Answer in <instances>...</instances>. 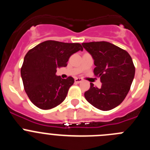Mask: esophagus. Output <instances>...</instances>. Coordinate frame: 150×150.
Returning a JSON list of instances; mask_svg holds the SVG:
<instances>
[{"mask_svg": "<svg viewBox=\"0 0 150 150\" xmlns=\"http://www.w3.org/2000/svg\"><path fill=\"white\" fill-rule=\"evenodd\" d=\"M82 81H83V79H82L81 78H75V79H74V82L76 83H81Z\"/></svg>", "mask_w": 150, "mask_h": 150, "instance_id": "obj_1", "label": "esophagus"}]
</instances>
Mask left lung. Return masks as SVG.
Here are the masks:
<instances>
[{
    "label": "left lung",
    "mask_w": 150,
    "mask_h": 150,
    "mask_svg": "<svg viewBox=\"0 0 150 150\" xmlns=\"http://www.w3.org/2000/svg\"><path fill=\"white\" fill-rule=\"evenodd\" d=\"M82 45L93 58L94 74L100 78L102 83L100 88L90 83L85 98L100 110L113 109L125 98L134 77L135 67L132 57L127 51L106 41Z\"/></svg>",
    "instance_id": "8db88e82"
}]
</instances>
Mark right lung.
I'll return each mask as SVG.
<instances>
[{"mask_svg": "<svg viewBox=\"0 0 150 150\" xmlns=\"http://www.w3.org/2000/svg\"><path fill=\"white\" fill-rule=\"evenodd\" d=\"M79 50H83L80 43L46 40L28 52L21 76L25 91L36 107L50 110L64 101L74 79L56 76V69L66 67L71 55Z\"/></svg>", "mask_w": 150, "mask_h": 150, "instance_id": "add662e5", "label": "right lung"}]
</instances>
